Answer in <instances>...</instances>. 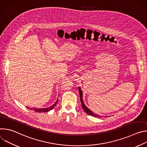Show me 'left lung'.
Segmentation results:
<instances>
[{
    "mask_svg": "<svg viewBox=\"0 0 147 147\" xmlns=\"http://www.w3.org/2000/svg\"><path fill=\"white\" fill-rule=\"evenodd\" d=\"M78 91H79V94H80V100H81V105H82V109H84V111L87 114H88L92 116H94V117H102V116H99V115H97L96 114H95L91 110H90L86 105H84V102H83V100H82V91L81 90V88L80 87H78Z\"/></svg>",
    "mask_w": 147,
    "mask_h": 147,
    "instance_id": "8db88e82",
    "label": "left lung"
}]
</instances>
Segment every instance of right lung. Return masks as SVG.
Listing matches in <instances>:
<instances>
[{
	"instance_id": "add662e5",
	"label": "right lung",
	"mask_w": 147,
	"mask_h": 147,
	"mask_svg": "<svg viewBox=\"0 0 147 147\" xmlns=\"http://www.w3.org/2000/svg\"><path fill=\"white\" fill-rule=\"evenodd\" d=\"M57 102H58V99H57V100L56 101V102H55L53 105H52L51 107H49V108H38V109H37V108H32V109H33V111H34L35 112H38V113L47 112H49V111L52 110V109L55 107V105H56V103H57ZM27 108L30 109V108H28V107H27Z\"/></svg>"
}]
</instances>
